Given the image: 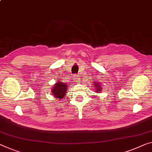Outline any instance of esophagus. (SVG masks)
Masks as SVG:
<instances>
[{"instance_id": "esophagus-1", "label": "esophagus", "mask_w": 152, "mask_h": 152, "mask_svg": "<svg viewBox=\"0 0 152 152\" xmlns=\"http://www.w3.org/2000/svg\"><path fill=\"white\" fill-rule=\"evenodd\" d=\"M73 79H74V81H75V82H77V83H78L79 82V77L77 76V75H73Z\"/></svg>"}]
</instances>
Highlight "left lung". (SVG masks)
Returning a JSON list of instances; mask_svg holds the SVG:
<instances>
[{"mask_svg":"<svg viewBox=\"0 0 152 152\" xmlns=\"http://www.w3.org/2000/svg\"><path fill=\"white\" fill-rule=\"evenodd\" d=\"M93 88H94L95 92L96 93H99L102 92V85L100 84V82H98L97 81H94V83H93Z\"/></svg>","mask_w":152,"mask_h":152,"instance_id":"left-lung-1","label":"left lung"}]
</instances>
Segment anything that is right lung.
Returning a JSON list of instances; mask_svg holds the SVG:
<instances>
[{"mask_svg":"<svg viewBox=\"0 0 152 152\" xmlns=\"http://www.w3.org/2000/svg\"><path fill=\"white\" fill-rule=\"evenodd\" d=\"M69 86L62 82V81H58L53 85L51 94L53 95L54 98H56L58 100H60V99H62L66 95Z\"/></svg>","mask_w":152,"mask_h":152,"instance_id":"1","label":"right lung"}]
</instances>
